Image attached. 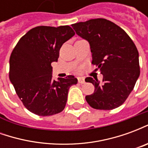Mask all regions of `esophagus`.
<instances>
[{"label":"esophagus","instance_id":"34e87169","mask_svg":"<svg viewBox=\"0 0 148 148\" xmlns=\"http://www.w3.org/2000/svg\"><path fill=\"white\" fill-rule=\"evenodd\" d=\"M77 81H78L79 83L82 84H83L86 82H85V78H84L83 77H77Z\"/></svg>","mask_w":148,"mask_h":148}]
</instances>
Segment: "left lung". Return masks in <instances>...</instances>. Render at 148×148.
Instances as JSON below:
<instances>
[{
    "label": "left lung",
    "mask_w": 148,
    "mask_h": 148,
    "mask_svg": "<svg viewBox=\"0 0 148 148\" xmlns=\"http://www.w3.org/2000/svg\"><path fill=\"white\" fill-rule=\"evenodd\" d=\"M76 33L90 42L92 64L103 74L101 83L91 77L86 82L94 92L86 96L92 108L111 110L121 106L134 89L140 76L139 53L129 36L106 19L97 18L71 25Z\"/></svg>",
    "instance_id": "left-lung-1"
}]
</instances>
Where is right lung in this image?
I'll use <instances>...</instances> for the list:
<instances>
[{
  "label": "right lung",
  "instance_id": "obj_1",
  "mask_svg": "<svg viewBox=\"0 0 148 148\" xmlns=\"http://www.w3.org/2000/svg\"><path fill=\"white\" fill-rule=\"evenodd\" d=\"M74 34L68 25L38 26L21 37L12 52L9 79L24 107L34 114L47 116L64 109L69 89L77 79L68 75L54 80L51 63Z\"/></svg>",
  "mask_w": 148,
  "mask_h": 148
}]
</instances>
